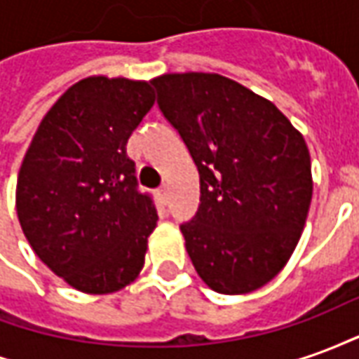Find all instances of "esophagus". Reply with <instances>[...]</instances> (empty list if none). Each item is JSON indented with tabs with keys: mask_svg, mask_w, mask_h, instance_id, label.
I'll return each instance as SVG.
<instances>
[{
	"mask_svg": "<svg viewBox=\"0 0 359 359\" xmlns=\"http://www.w3.org/2000/svg\"><path fill=\"white\" fill-rule=\"evenodd\" d=\"M157 196H159V200H161V202H167V198H169V188L161 187L159 190H157Z\"/></svg>",
	"mask_w": 359,
	"mask_h": 359,
	"instance_id": "esophagus-1",
	"label": "esophagus"
}]
</instances>
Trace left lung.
Masks as SVG:
<instances>
[{"instance_id": "left-lung-1", "label": "left lung", "mask_w": 359, "mask_h": 359, "mask_svg": "<svg viewBox=\"0 0 359 359\" xmlns=\"http://www.w3.org/2000/svg\"><path fill=\"white\" fill-rule=\"evenodd\" d=\"M151 84L200 172V208L180 225L194 269L219 294L254 292L288 264L306 225L308 144L275 103L217 73Z\"/></svg>"}]
</instances>
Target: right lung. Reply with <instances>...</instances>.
<instances>
[{
  "mask_svg": "<svg viewBox=\"0 0 359 359\" xmlns=\"http://www.w3.org/2000/svg\"><path fill=\"white\" fill-rule=\"evenodd\" d=\"M154 103L148 81L86 76L51 105L20 163V229L81 292H117L144 267L157 213L136 190L126 142Z\"/></svg>",
  "mask_w": 359,
  "mask_h": 359,
  "instance_id": "obj_1",
  "label": "right lung"
}]
</instances>
